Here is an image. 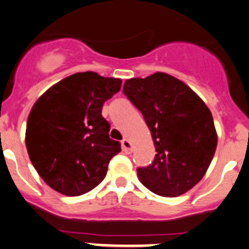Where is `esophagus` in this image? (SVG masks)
I'll list each match as a JSON object with an SVG mask.
<instances>
[{
    "label": "esophagus",
    "instance_id": "esophagus-1",
    "mask_svg": "<svg viewBox=\"0 0 249 249\" xmlns=\"http://www.w3.org/2000/svg\"><path fill=\"white\" fill-rule=\"evenodd\" d=\"M121 145H122V149H124V152L125 154L132 153L133 148H132V143L129 142V140H127V139H124V140L121 141Z\"/></svg>",
    "mask_w": 249,
    "mask_h": 249
}]
</instances>
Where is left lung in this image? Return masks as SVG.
I'll list each match as a JSON object with an SVG mask.
<instances>
[{
	"label": "left lung",
	"instance_id": "1",
	"mask_svg": "<svg viewBox=\"0 0 249 249\" xmlns=\"http://www.w3.org/2000/svg\"><path fill=\"white\" fill-rule=\"evenodd\" d=\"M124 93L141 111L156 146L153 161L136 170L140 181L159 196L185 194L205 175L217 146L209 108L164 72L128 79Z\"/></svg>",
	"mask_w": 249,
	"mask_h": 249
}]
</instances>
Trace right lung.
<instances>
[{
  "mask_svg": "<svg viewBox=\"0 0 249 249\" xmlns=\"http://www.w3.org/2000/svg\"><path fill=\"white\" fill-rule=\"evenodd\" d=\"M119 78L78 72L34 103L26 128L32 164L45 183L66 196L87 194L103 180L121 143L109 138L102 107L121 89Z\"/></svg>",
  "mask_w": 249,
  "mask_h": 249,
  "instance_id": "right-lung-1",
  "label": "right lung"
}]
</instances>
